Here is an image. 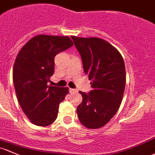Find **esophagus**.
Segmentation results:
<instances>
[{"instance_id": "1", "label": "esophagus", "mask_w": 155, "mask_h": 155, "mask_svg": "<svg viewBox=\"0 0 155 155\" xmlns=\"http://www.w3.org/2000/svg\"><path fill=\"white\" fill-rule=\"evenodd\" d=\"M69 92H70L71 94H73V93L77 92V90L74 89H69Z\"/></svg>"}]
</instances>
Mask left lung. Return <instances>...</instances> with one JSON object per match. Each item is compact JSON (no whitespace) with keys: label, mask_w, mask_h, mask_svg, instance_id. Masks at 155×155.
<instances>
[{"label":"left lung","mask_w":155,"mask_h":155,"mask_svg":"<svg viewBox=\"0 0 155 155\" xmlns=\"http://www.w3.org/2000/svg\"><path fill=\"white\" fill-rule=\"evenodd\" d=\"M82 58L85 74L92 90L80 91L83 101L77 108L80 122L88 129H99L120 108L126 86V69L120 53L98 38L71 36Z\"/></svg>","instance_id":"obj_1"}]
</instances>
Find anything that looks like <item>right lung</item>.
<instances>
[{
    "label": "right lung",
    "mask_w": 155,
    "mask_h": 155,
    "mask_svg": "<svg viewBox=\"0 0 155 155\" xmlns=\"http://www.w3.org/2000/svg\"><path fill=\"white\" fill-rule=\"evenodd\" d=\"M73 46L67 36L38 35L18 52L13 67V83L18 103L31 123L47 126L58 117L59 104L68 87L48 85L54 74V57Z\"/></svg>",
    "instance_id": "1"
}]
</instances>
